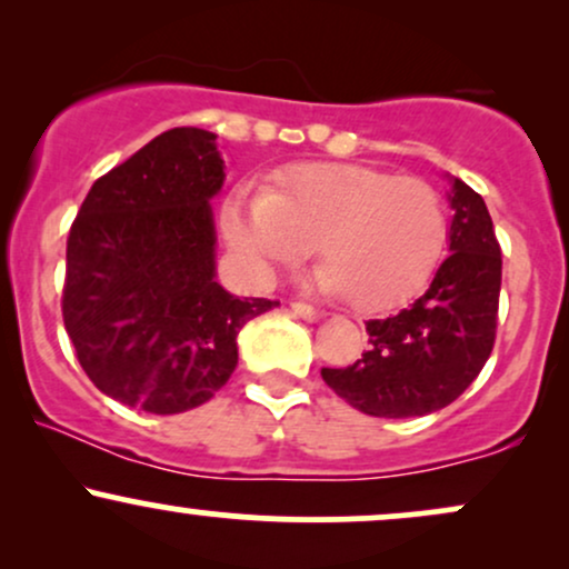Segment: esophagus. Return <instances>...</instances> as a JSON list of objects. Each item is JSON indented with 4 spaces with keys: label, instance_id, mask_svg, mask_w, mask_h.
Here are the masks:
<instances>
[{
    "label": "esophagus",
    "instance_id": "34e87169",
    "mask_svg": "<svg viewBox=\"0 0 569 569\" xmlns=\"http://www.w3.org/2000/svg\"><path fill=\"white\" fill-rule=\"evenodd\" d=\"M291 310H293V316H299L307 323H318V321H323V318H326L323 310H316V307H310L305 302H291Z\"/></svg>",
    "mask_w": 569,
    "mask_h": 569
}]
</instances>
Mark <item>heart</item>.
I'll use <instances>...</instances> for the list:
<instances>
[{
  "mask_svg": "<svg viewBox=\"0 0 569 569\" xmlns=\"http://www.w3.org/2000/svg\"><path fill=\"white\" fill-rule=\"evenodd\" d=\"M221 232L257 283L318 246L307 283L348 293L358 310H388L422 289L447 243V211L433 187L367 166L305 162L270 189L240 184L221 206Z\"/></svg>",
  "mask_w": 569,
  "mask_h": 569,
  "instance_id": "1",
  "label": "heart"
}]
</instances>
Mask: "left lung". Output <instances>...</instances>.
I'll use <instances>...</instances> for the list:
<instances>
[{
  "label": "left lung",
  "mask_w": 569,
  "mask_h": 569,
  "mask_svg": "<svg viewBox=\"0 0 569 569\" xmlns=\"http://www.w3.org/2000/svg\"><path fill=\"white\" fill-rule=\"evenodd\" d=\"M449 181V257L407 310L369 321V350L345 369H321L339 398L371 417H422L455 401L495 345L502 259L492 219L466 181Z\"/></svg>",
  "instance_id": "8db88e82"
}]
</instances>
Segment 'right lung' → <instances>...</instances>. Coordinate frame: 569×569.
<instances>
[{
	"label": "right lung",
	"instance_id": "obj_1",
	"mask_svg": "<svg viewBox=\"0 0 569 569\" xmlns=\"http://www.w3.org/2000/svg\"><path fill=\"white\" fill-rule=\"evenodd\" d=\"M217 133L173 128L90 187L67 243L63 323L101 393L152 415L211 401L238 335L280 302L217 280Z\"/></svg>",
	"mask_w": 569,
	"mask_h": 569
}]
</instances>
